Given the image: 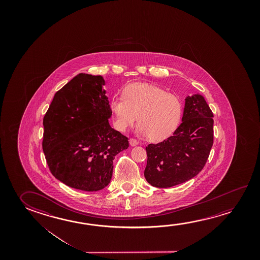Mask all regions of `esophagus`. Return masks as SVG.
<instances>
[{
  "label": "esophagus",
  "mask_w": 260,
  "mask_h": 260,
  "mask_svg": "<svg viewBox=\"0 0 260 260\" xmlns=\"http://www.w3.org/2000/svg\"><path fill=\"white\" fill-rule=\"evenodd\" d=\"M128 142H129V144H131V146H132V147H134V146H137V145L139 144V142H138L135 139H129Z\"/></svg>",
  "instance_id": "esophagus-1"
}]
</instances>
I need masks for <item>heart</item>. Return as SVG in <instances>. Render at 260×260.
<instances>
[{
  "label": "heart",
  "instance_id": "1",
  "mask_svg": "<svg viewBox=\"0 0 260 260\" xmlns=\"http://www.w3.org/2000/svg\"><path fill=\"white\" fill-rule=\"evenodd\" d=\"M110 109L118 131L125 132L138 119L139 132L152 141L171 135L182 115L179 96L148 83H133L126 87L122 97H112Z\"/></svg>",
  "mask_w": 260,
  "mask_h": 260
}]
</instances>
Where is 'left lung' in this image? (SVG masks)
Here are the masks:
<instances>
[{"label":"left lung","mask_w":260,"mask_h":260,"mask_svg":"<svg viewBox=\"0 0 260 260\" xmlns=\"http://www.w3.org/2000/svg\"><path fill=\"white\" fill-rule=\"evenodd\" d=\"M213 113L204 97L185 99L182 123L173 135L146 147V180L156 187H171L194 178L204 168L212 148Z\"/></svg>","instance_id":"left-lung-1"}]
</instances>
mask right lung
Segmentation results:
<instances>
[{"label":"right lung","mask_w":260,"mask_h":260,"mask_svg":"<svg viewBox=\"0 0 260 260\" xmlns=\"http://www.w3.org/2000/svg\"><path fill=\"white\" fill-rule=\"evenodd\" d=\"M101 75L80 73L56 92L43 118V149L51 174L69 187L98 191L111 182L113 159L127 137L109 123Z\"/></svg>","instance_id":"1"}]
</instances>
